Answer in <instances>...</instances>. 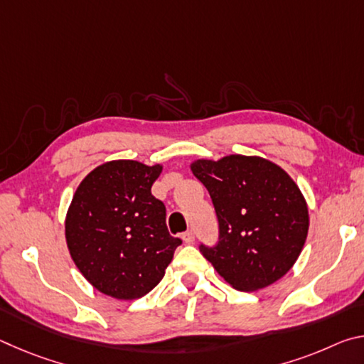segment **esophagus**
Wrapping results in <instances>:
<instances>
[{
	"label": "esophagus",
	"mask_w": 364,
	"mask_h": 364,
	"mask_svg": "<svg viewBox=\"0 0 364 364\" xmlns=\"http://www.w3.org/2000/svg\"><path fill=\"white\" fill-rule=\"evenodd\" d=\"M181 237H183V241L186 242V244H193V242H194V239H196V236H194V231H191V230H189V231L184 232Z\"/></svg>",
	"instance_id": "esophagus-1"
}]
</instances>
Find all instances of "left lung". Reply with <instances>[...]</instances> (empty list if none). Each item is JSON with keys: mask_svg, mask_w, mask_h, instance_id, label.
<instances>
[{"mask_svg": "<svg viewBox=\"0 0 364 364\" xmlns=\"http://www.w3.org/2000/svg\"><path fill=\"white\" fill-rule=\"evenodd\" d=\"M191 171L207 188L220 241L200 250L237 291H258L281 279L304 249L310 217L300 188L278 164L231 154L197 159Z\"/></svg>", "mask_w": 364, "mask_h": 364, "instance_id": "obj_1", "label": "left lung"}]
</instances>
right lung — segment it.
Listing matches in <instances>:
<instances>
[{"label":"right lung","mask_w":364,"mask_h":364,"mask_svg":"<svg viewBox=\"0 0 364 364\" xmlns=\"http://www.w3.org/2000/svg\"><path fill=\"white\" fill-rule=\"evenodd\" d=\"M162 164L110 160L73 193L65 242L80 273L101 294L134 300L162 281L181 244L165 225V205L151 194Z\"/></svg>","instance_id":"obj_1"}]
</instances>
